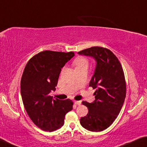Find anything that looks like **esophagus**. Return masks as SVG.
Wrapping results in <instances>:
<instances>
[{
	"label": "esophagus",
	"instance_id": "obj_1",
	"mask_svg": "<svg viewBox=\"0 0 147 147\" xmlns=\"http://www.w3.org/2000/svg\"><path fill=\"white\" fill-rule=\"evenodd\" d=\"M74 103H75L76 105H80L81 102L80 100H75L74 101Z\"/></svg>",
	"mask_w": 147,
	"mask_h": 147
}]
</instances>
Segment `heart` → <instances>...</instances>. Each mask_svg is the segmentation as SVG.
Returning a JSON list of instances; mask_svg holds the SVG:
<instances>
[{"label": "heart", "instance_id": "heart-1", "mask_svg": "<svg viewBox=\"0 0 147 147\" xmlns=\"http://www.w3.org/2000/svg\"><path fill=\"white\" fill-rule=\"evenodd\" d=\"M73 64L76 69H81L84 68V67L88 68L89 63L86 58L83 56H78L73 61Z\"/></svg>", "mask_w": 147, "mask_h": 147}]
</instances>
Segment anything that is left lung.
<instances>
[{
    "instance_id": "left-lung-1",
    "label": "left lung",
    "mask_w": 147,
    "mask_h": 147,
    "mask_svg": "<svg viewBox=\"0 0 147 147\" xmlns=\"http://www.w3.org/2000/svg\"><path fill=\"white\" fill-rule=\"evenodd\" d=\"M78 54L93 57L96 61L95 71L89 86L97 89L95 100L89 103L83 101L89 112L80 119L83 127L98 132L110 127L117 118L126 96V82L122 66L112 52L101 47H92Z\"/></svg>"
}]
</instances>
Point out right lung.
Listing matches in <instances>:
<instances>
[{"label":"right lung","instance_id":"obj_1","mask_svg":"<svg viewBox=\"0 0 147 147\" xmlns=\"http://www.w3.org/2000/svg\"><path fill=\"white\" fill-rule=\"evenodd\" d=\"M74 56V52L45 51L33 56L25 67L20 83L24 106L33 122L45 131L62 127L65 115L73 109L70 99H53L49 93L56 90L61 69Z\"/></svg>","mask_w":147,"mask_h":147}]
</instances>
